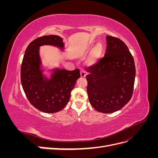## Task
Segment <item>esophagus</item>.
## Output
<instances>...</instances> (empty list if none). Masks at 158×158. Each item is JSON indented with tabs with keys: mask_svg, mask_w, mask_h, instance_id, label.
I'll use <instances>...</instances> for the list:
<instances>
[{
	"mask_svg": "<svg viewBox=\"0 0 158 158\" xmlns=\"http://www.w3.org/2000/svg\"><path fill=\"white\" fill-rule=\"evenodd\" d=\"M80 76L82 78H84L85 76H86V72H85L84 70H81L80 71Z\"/></svg>",
	"mask_w": 158,
	"mask_h": 158,
	"instance_id": "1",
	"label": "esophagus"
}]
</instances>
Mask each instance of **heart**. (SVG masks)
<instances>
[{"label": "heart", "mask_w": 158, "mask_h": 158, "mask_svg": "<svg viewBox=\"0 0 158 158\" xmlns=\"http://www.w3.org/2000/svg\"><path fill=\"white\" fill-rule=\"evenodd\" d=\"M102 51H103L102 45L101 44H98L92 52V54L91 55V57L88 60L89 63H92L93 62H94L98 58H99V56L102 54Z\"/></svg>", "instance_id": "b5f03b06"}]
</instances>
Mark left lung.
Instances as JSON below:
<instances>
[{
	"label": "left lung",
	"instance_id": "1",
	"mask_svg": "<svg viewBox=\"0 0 158 158\" xmlns=\"http://www.w3.org/2000/svg\"><path fill=\"white\" fill-rule=\"evenodd\" d=\"M104 57L86 76L90 104L96 111L111 113L121 109L132 98L136 69L128 47L120 39L107 36Z\"/></svg>",
	"mask_w": 158,
	"mask_h": 158
}]
</instances>
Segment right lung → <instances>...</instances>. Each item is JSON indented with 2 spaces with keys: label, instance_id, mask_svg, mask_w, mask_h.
I'll return each mask as SVG.
<instances>
[{
  "label": "right lung",
  "instance_id": "obj_1",
  "mask_svg": "<svg viewBox=\"0 0 158 158\" xmlns=\"http://www.w3.org/2000/svg\"><path fill=\"white\" fill-rule=\"evenodd\" d=\"M52 45L64 49L63 39L51 35L31 41L25 51L21 66V83L28 101L40 111L54 113L63 109L69 102L70 93L80 77L79 69L69 71L59 68L51 70L50 78L43 74L40 47Z\"/></svg>",
  "mask_w": 158,
  "mask_h": 158
}]
</instances>
